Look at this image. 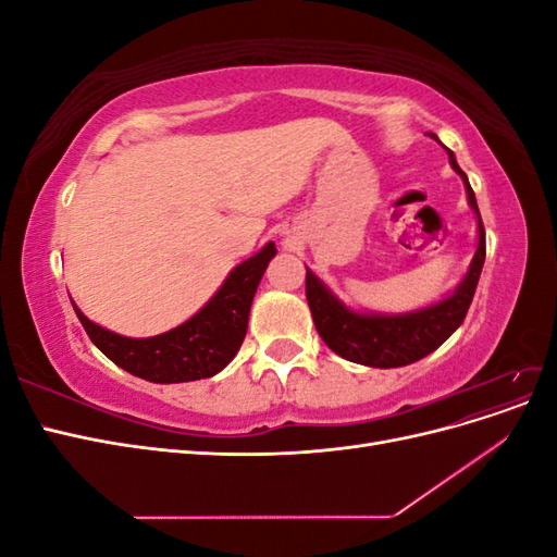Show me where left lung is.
Listing matches in <instances>:
<instances>
[{"label": "left lung", "mask_w": 557, "mask_h": 557, "mask_svg": "<svg viewBox=\"0 0 557 557\" xmlns=\"http://www.w3.org/2000/svg\"><path fill=\"white\" fill-rule=\"evenodd\" d=\"M430 137L436 139L434 134H430ZM446 153L453 172L460 174L465 183L469 207L476 213L479 221V246L474 252V260H471L458 288L448 297L425 309L395 315L352 311L311 272V269H307V301L315 330L336 356H342L344 360L379 369L411 364L420 358L430 356L432 350L440 348L448 336L462 325L471 299H474L481 269L485 262V230L467 174L458 166L453 150L446 148Z\"/></svg>", "instance_id": "1"}]
</instances>
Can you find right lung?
Masks as SVG:
<instances>
[{"instance_id": "right-lung-1", "label": "right lung", "mask_w": 557, "mask_h": 557, "mask_svg": "<svg viewBox=\"0 0 557 557\" xmlns=\"http://www.w3.org/2000/svg\"><path fill=\"white\" fill-rule=\"evenodd\" d=\"M274 256L276 246L269 242L256 256L234 267L218 293L193 318L146 339H132L97 325L74 301L72 305L92 344L125 372L150 383L209 379L225 369L242 348L252 297Z\"/></svg>"}]
</instances>
